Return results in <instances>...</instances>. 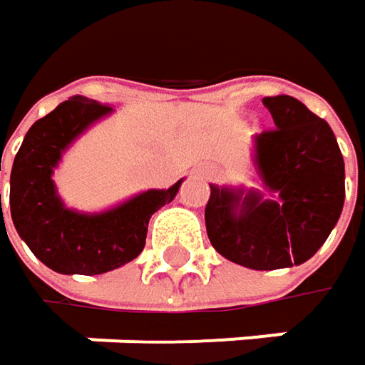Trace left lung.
Listing matches in <instances>:
<instances>
[{"mask_svg":"<svg viewBox=\"0 0 365 365\" xmlns=\"http://www.w3.org/2000/svg\"><path fill=\"white\" fill-rule=\"evenodd\" d=\"M274 129L257 135V167L267 198L211 185L207 234L225 259L280 269L312 259L345 202V163L330 125L292 96L263 98Z\"/></svg>","mask_w":365,"mask_h":365,"instance_id":"left-lung-1","label":"left lung"}]
</instances>
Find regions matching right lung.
<instances>
[{"label": "right lung", "instance_id": "1", "mask_svg": "<svg viewBox=\"0 0 365 365\" xmlns=\"http://www.w3.org/2000/svg\"><path fill=\"white\" fill-rule=\"evenodd\" d=\"M110 106L83 96L62 102L24 135L10 175V213L18 236L58 274L96 276L133 261L144 247L148 221L171 202L182 180L169 190H148L102 215H79L56 196L51 169L89 123Z\"/></svg>", "mask_w": 365, "mask_h": 365}]
</instances>
